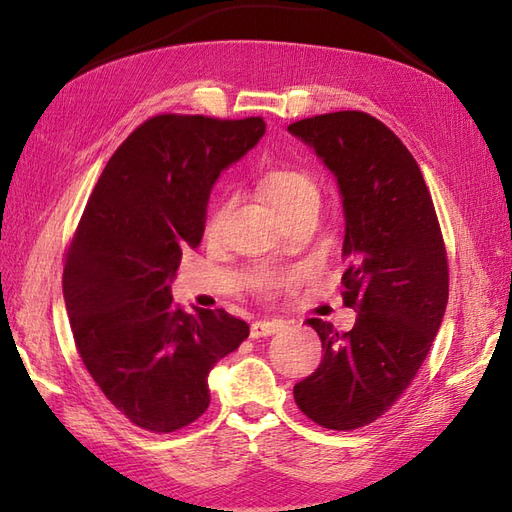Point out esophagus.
<instances>
[{
    "label": "esophagus",
    "instance_id": "obj_1",
    "mask_svg": "<svg viewBox=\"0 0 512 512\" xmlns=\"http://www.w3.org/2000/svg\"><path fill=\"white\" fill-rule=\"evenodd\" d=\"M282 327H284L282 320H258V322L252 324L250 335L256 337V339L258 337H269V335H273L277 331H282Z\"/></svg>",
    "mask_w": 512,
    "mask_h": 512
}]
</instances>
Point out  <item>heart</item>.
Segmentation results:
<instances>
[{
    "mask_svg": "<svg viewBox=\"0 0 512 512\" xmlns=\"http://www.w3.org/2000/svg\"><path fill=\"white\" fill-rule=\"evenodd\" d=\"M260 190L280 215H286L305 205H318V185L307 170L299 166H271L260 175ZM226 203L218 200L207 211L205 230L215 235L222 228Z\"/></svg>",
    "mask_w": 512,
    "mask_h": 512,
    "instance_id": "heart-1",
    "label": "heart"
}]
</instances>
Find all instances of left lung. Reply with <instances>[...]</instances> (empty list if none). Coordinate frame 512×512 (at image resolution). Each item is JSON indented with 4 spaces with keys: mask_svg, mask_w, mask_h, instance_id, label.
<instances>
[{
    "mask_svg": "<svg viewBox=\"0 0 512 512\" xmlns=\"http://www.w3.org/2000/svg\"><path fill=\"white\" fill-rule=\"evenodd\" d=\"M335 175L344 203V305L348 333L309 318L322 363L294 384L299 410L324 429L374 423L427 359L448 301V260L427 183L393 130L363 111L288 126Z\"/></svg>",
    "mask_w": 512,
    "mask_h": 512,
    "instance_id": "obj_1",
    "label": "left lung"
}]
</instances>
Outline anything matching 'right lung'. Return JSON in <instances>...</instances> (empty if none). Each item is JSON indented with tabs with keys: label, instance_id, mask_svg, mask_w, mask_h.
<instances>
[{
	"label": "right lung",
	"instance_id": "right-lung-1",
	"mask_svg": "<svg viewBox=\"0 0 512 512\" xmlns=\"http://www.w3.org/2000/svg\"><path fill=\"white\" fill-rule=\"evenodd\" d=\"M262 117L156 115L104 166L66 252L64 299L83 365L136 427L170 433L209 406L207 376L250 327L183 312L170 282L203 239L220 173L265 134Z\"/></svg>",
	"mask_w": 512,
	"mask_h": 512
}]
</instances>
